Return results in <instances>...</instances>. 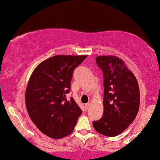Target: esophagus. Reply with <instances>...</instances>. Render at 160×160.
<instances>
[{
	"mask_svg": "<svg viewBox=\"0 0 160 160\" xmlns=\"http://www.w3.org/2000/svg\"><path fill=\"white\" fill-rule=\"evenodd\" d=\"M90 105H91L90 103H87V104H85V109H88V108L89 107H90Z\"/></svg>",
	"mask_w": 160,
	"mask_h": 160,
	"instance_id": "obj_1",
	"label": "esophagus"
}]
</instances>
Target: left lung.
<instances>
[{
  "label": "left lung",
  "mask_w": 160,
  "mask_h": 160,
  "mask_svg": "<svg viewBox=\"0 0 160 160\" xmlns=\"http://www.w3.org/2000/svg\"><path fill=\"white\" fill-rule=\"evenodd\" d=\"M96 62L104 74L103 116L93 122L98 133L116 137L134 121L140 108V89L133 73L121 59L99 56Z\"/></svg>",
  "instance_id": "1"
}]
</instances>
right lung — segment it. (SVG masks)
I'll return each mask as SVG.
<instances>
[{"label": "right lung", "instance_id": "add662e5", "mask_svg": "<svg viewBox=\"0 0 160 160\" xmlns=\"http://www.w3.org/2000/svg\"><path fill=\"white\" fill-rule=\"evenodd\" d=\"M86 55H57L35 68L27 83L25 103L31 121L42 133L61 139L73 131L82 111L73 98L67 100L73 71Z\"/></svg>", "mask_w": 160, "mask_h": 160}]
</instances>
